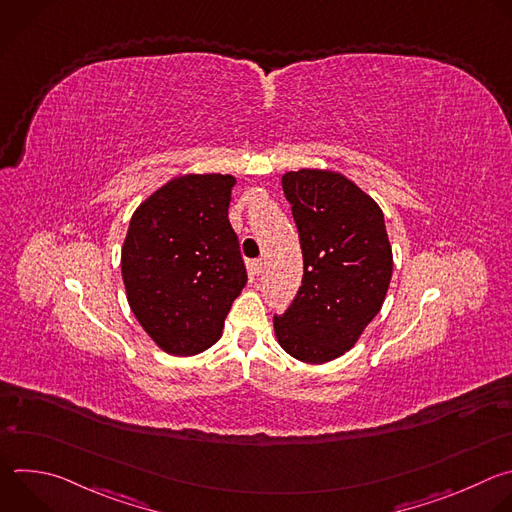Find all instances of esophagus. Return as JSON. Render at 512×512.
I'll return each mask as SVG.
<instances>
[{"label":"esophagus","mask_w":512,"mask_h":512,"mask_svg":"<svg viewBox=\"0 0 512 512\" xmlns=\"http://www.w3.org/2000/svg\"><path fill=\"white\" fill-rule=\"evenodd\" d=\"M263 267H265V261H263V259H255V261L251 263V269H253L255 275H259V273L263 271Z\"/></svg>","instance_id":"esophagus-1"}]
</instances>
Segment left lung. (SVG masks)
Instances as JSON below:
<instances>
[{
    "label": "left lung",
    "instance_id": "8db88e82",
    "mask_svg": "<svg viewBox=\"0 0 512 512\" xmlns=\"http://www.w3.org/2000/svg\"><path fill=\"white\" fill-rule=\"evenodd\" d=\"M300 235L304 277L296 300L273 318L281 348L322 364L342 356L379 314L393 275V251L379 204L330 170L281 178Z\"/></svg>",
    "mask_w": 512,
    "mask_h": 512
}]
</instances>
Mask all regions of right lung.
I'll use <instances>...</instances> for the list:
<instances>
[{"label":"right lung","instance_id":"obj_1","mask_svg":"<svg viewBox=\"0 0 512 512\" xmlns=\"http://www.w3.org/2000/svg\"><path fill=\"white\" fill-rule=\"evenodd\" d=\"M231 174H186L145 198L121 249L127 302L166 352L190 356L212 346L247 283L229 223Z\"/></svg>","mask_w":512,"mask_h":512}]
</instances>
